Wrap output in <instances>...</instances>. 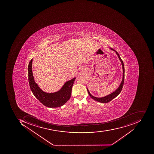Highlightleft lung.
Instances as JSON below:
<instances>
[{
  "label": "left lung",
  "mask_w": 154,
  "mask_h": 154,
  "mask_svg": "<svg viewBox=\"0 0 154 154\" xmlns=\"http://www.w3.org/2000/svg\"><path fill=\"white\" fill-rule=\"evenodd\" d=\"M110 48V49L112 50L113 51L115 52L116 54H117V56H118V58H119V59L120 61L121 64H122V69H123V77H122V81H121V82L120 84L119 87L117 88V89H116V90L114 91L112 93H111V94H110L107 95L106 96L102 97H96L90 94V93L88 88H87L88 93L92 99L96 101L102 103H107L111 101L113 99H114L115 97H116L118 96L119 94L120 93L121 91V90H122V88H123V85H124V79H125V67H124V63H123V60H122L119 54L116 51V50H114V49H113V48Z\"/></svg>",
  "instance_id": "1"
}]
</instances>
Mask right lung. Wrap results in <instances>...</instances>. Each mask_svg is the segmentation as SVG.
<instances>
[{
    "label": "right lung",
    "instance_id": "obj_1",
    "mask_svg": "<svg viewBox=\"0 0 154 154\" xmlns=\"http://www.w3.org/2000/svg\"><path fill=\"white\" fill-rule=\"evenodd\" d=\"M33 59L28 65V79L30 89L36 99L45 106L56 108L61 106L70 98L72 88L76 78L65 83L59 90L54 93H47L42 91L35 81L32 72Z\"/></svg>",
    "mask_w": 154,
    "mask_h": 154
}]
</instances>
